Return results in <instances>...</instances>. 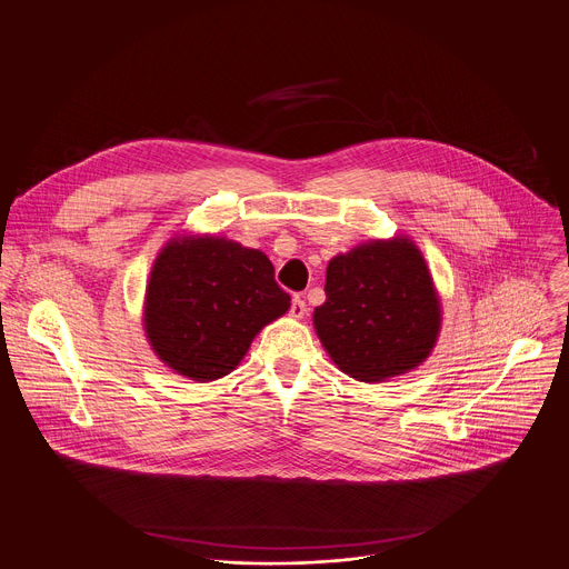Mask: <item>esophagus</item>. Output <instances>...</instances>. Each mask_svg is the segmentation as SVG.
Wrapping results in <instances>:
<instances>
[{"instance_id":"obj_1","label":"esophagus","mask_w":569,"mask_h":569,"mask_svg":"<svg viewBox=\"0 0 569 569\" xmlns=\"http://www.w3.org/2000/svg\"><path fill=\"white\" fill-rule=\"evenodd\" d=\"M308 312V306H306V301L301 299V297H295L292 299V303H290V317H295V319H303V315Z\"/></svg>"}]
</instances>
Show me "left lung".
<instances>
[{"label":"left lung","mask_w":569,"mask_h":569,"mask_svg":"<svg viewBox=\"0 0 569 569\" xmlns=\"http://www.w3.org/2000/svg\"><path fill=\"white\" fill-rule=\"evenodd\" d=\"M315 330L330 359L359 382H385L420 366L436 346L442 310L422 252L407 237L368 241L326 270Z\"/></svg>","instance_id":"1"}]
</instances>
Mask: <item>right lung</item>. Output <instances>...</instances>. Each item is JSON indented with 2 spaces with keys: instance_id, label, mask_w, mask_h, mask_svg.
<instances>
[{
  "instance_id": "add662e5",
  "label": "right lung",
  "mask_w": 569,
  "mask_h": 569,
  "mask_svg": "<svg viewBox=\"0 0 569 569\" xmlns=\"http://www.w3.org/2000/svg\"><path fill=\"white\" fill-rule=\"evenodd\" d=\"M288 308L290 295L274 281L263 252L223 237H178L153 261L144 332L173 372L214 382Z\"/></svg>"
}]
</instances>
